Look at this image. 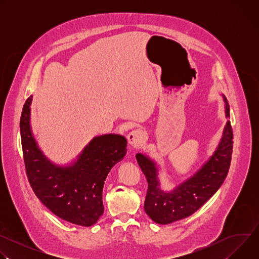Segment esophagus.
Instances as JSON below:
<instances>
[{"instance_id": "1", "label": "esophagus", "mask_w": 259, "mask_h": 259, "mask_svg": "<svg viewBox=\"0 0 259 259\" xmlns=\"http://www.w3.org/2000/svg\"><path fill=\"white\" fill-rule=\"evenodd\" d=\"M127 139H128V142L130 145L138 146V145H141L145 141V135L142 130L135 129V130H132L128 134Z\"/></svg>"}]
</instances>
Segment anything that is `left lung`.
<instances>
[{
  "instance_id": "8db88e82",
  "label": "left lung",
  "mask_w": 259,
  "mask_h": 259,
  "mask_svg": "<svg viewBox=\"0 0 259 259\" xmlns=\"http://www.w3.org/2000/svg\"><path fill=\"white\" fill-rule=\"evenodd\" d=\"M223 97L226 117L229 118L230 105L226 96ZM233 143V129L228 121L217 149L209 160L193 176L170 192L160 188L156 163L149 157L137 154L136 160L149 184L144 201L145 213L160 225H168L195 213L224 183L232 161Z\"/></svg>"
}]
</instances>
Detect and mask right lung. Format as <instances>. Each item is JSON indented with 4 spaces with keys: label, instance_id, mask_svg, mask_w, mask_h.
<instances>
[{
    "label": "right lung",
    "instance_id": "obj_1",
    "mask_svg": "<svg viewBox=\"0 0 259 259\" xmlns=\"http://www.w3.org/2000/svg\"><path fill=\"white\" fill-rule=\"evenodd\" d=\"M30 95L22 108L20 135L26 175L39 200L56 216L91 227L103 213L102 190L108 172L123 160L127 139L118 134L94 137L67 166H58L39 149L30 129Z\"/></svg>",
    "mask_w": 259,
    "mask_h": 259
}]
</instances>
